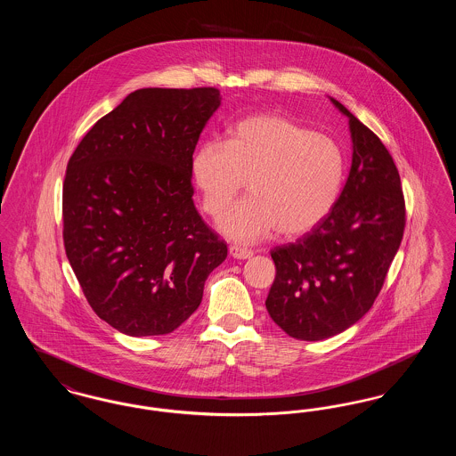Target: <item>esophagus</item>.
Masks as SVG:
<instances>
[{
  "mask_svg": "<svg viewBox=\"0 0 456 456\" xmlns=\"http://www.w3.org/2000/svg\"><path fill=\"white\" fill-rule=\"evenodd\" d=\"M229 255L236 260H248L253 256V251L251 249H246V248H240V246H231L229 248Z\"/></svg>",
  "mask_w": 456,
  "mask_h": 456,
  "instance_id": "obj_1",
  "label": "esophagus"
}]
</instances>
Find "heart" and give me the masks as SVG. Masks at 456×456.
I'll use <instances>...</instances> for the list:
<instances>
[{"label": "heart", "mask_w": 456, "mask_h": 456, "mask_svg": "<svg viewBox=\"0 0 456 456\" xmlns=\"http://www.w3.org/2000/svg\"><path fill=\"white\" fill-rule=\"evenodd\" d=\"M191 173L212 217L249 181L251 196L232 205L218 229L239 242H255L277 229L296 238L320 225L342 191L346 157L326 134L279 114H258L239 121L227 142H203Z\"/></svg>", "instance_id": "b5f03b06"}]
</instances>
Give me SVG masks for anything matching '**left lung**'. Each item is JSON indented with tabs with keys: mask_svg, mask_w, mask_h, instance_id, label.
<instances>
[{
	"mask_svg": "<svg viewBox=\"0 0 456 456\" xmlns=\"http://www.w3.org/2000/svg\"><path fill=\"white\" fill-rule=\"evenodd\" d=\"M352 166L330 216L272 251L270 318L297 340L318 342L355 325L378 297L405 227L400 175L381 140L346 106Z\"/></svg>",
	"mask_w": 456,
	"mask_h": 456,
	"instance_id": "8db88e82",
	"label": "left lung"
}]
</instances>
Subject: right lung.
Returning a JSON list of instances; mask_svg holds the SVG:
<instances>
[{
  "mask_svg": "<svg viewBox=\"0 0 456 456\" xmlns=\"http://www.w3.org/2000/svg\"><path fill=\"white\" fill-rule=\"evenodd\" d=\"M220 99L212 87L134 90L68 162L66 256L95 314L125 335L183 325L227 258L191 186L196 143Z\"/></svg>",
  "mask_w": 456,
  "mask_h": 456,
  "instance_id": "right-lung-1",
  "label": "right lung"
}]
</instances>
